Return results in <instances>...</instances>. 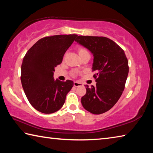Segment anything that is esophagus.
I'll return each mask as SVG.
<instances>
[{"mask_svg":"<svg viewBox=\"0 0 153 153\" xmlns=\"http://www.w3.org/2000/svg\"><path fill=\"white\" fill-rule=\"evenodd\" d=\"M74 86L75 87L82 86L83 84H82L81 82H74Z\"/></svg>","mask_w":153,"mask_h":153,"instance_id":"1","label":"esophagus"}]
</instances>
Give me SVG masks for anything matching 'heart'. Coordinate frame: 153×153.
<instances>
[{
	"mask_svg": "<svg viewBox=\"0 0 153 153\" xmlns=\"http://www.w3.org/2000/svg\"><path fill=\"white\" fill-rule=\"evenodd\" d=\"M88 53V51H87L86 49L85 48L81 47V48H79L78 49L79 55H82V54H83V53Z\"/></svg>",
	"mask_w": 153,
	"mask_h": 153,
	"instance_id": "obj_1",
	"label": "heart"
}]
</instances>
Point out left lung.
<instances>
[{
    "mask_svg": "<svg viewBox=\"0 0 153 153\" xmlns=\"http://www.w3.org/2000/svg\"><path fill=\"white\" fill-rule=\"evenodd\" d=\"M76 42L88 49L94 56L92 71L96 86L86 85L82 97L85 109L95 115L110 110L122 94L129 72L128 61L122 48L102 36H79Z\"/></svg>",
    "mask_w": 153,
    "mask_h": 153,
    "instance_id": "8db88e82",
    "label": "left lung"
}]
</instances>
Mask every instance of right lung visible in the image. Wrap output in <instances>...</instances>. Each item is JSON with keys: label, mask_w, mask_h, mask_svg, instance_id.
I'll use <instances>...</instances> for the list:
<instances>
[{"label": "right lung", "mask_w": 153, "mask_h": 153, "mask_svg": "<svg viewBox=\"0 0 153 153\" xmlns=\"http://www.w3.org/2000/svg\"><path fill=\"white\" fill-rule=\"evenodd\" d=\"M77 37L76 34H69L41 38L23 59L21 69L23 89L28 101L41 113L50 114L60 109L74 86L71 80L54 79L53 72Z\"/></svg>", "instance_id": "right-lung-1"}]
</instances>
